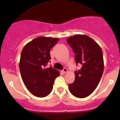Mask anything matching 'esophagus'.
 <instances>
[{"label":"esophagus","mask_w":120,"mask_h":120,"mask_svg":"<svg viewBox=\"0 0 120 120\" xmlns=\"http://www.w3.org/2000/svg\"><path fill=\"white\" fill-rule=\"evenodd\" d=\"M67 72H68V70L66 68H64L63 69V70H62V73H63L64 74H65V73H67Z\"/></svg>","instance_id":"1"}]
</instances>
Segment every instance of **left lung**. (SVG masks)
<instances>
[{
    "mask_svg": "<svg viewBox=\"0 0 120 120\" xmlns=\"http://www.w3.org/2000/svg\"><path fill=\"white\" fill-rule=\"evenodd\" d=\"M67 42L74 51L76 64L81 68L76 71L74 82L68 85L70 93L77 98L88 97L96 90L104 70L101 47L94 40L85 35H75Z\"/></svg>",
    "mask_w": 120,
    "mask_h": 120,
    "instance_id": "8db88e82",
    "label": "left lung"
}]
</instances>
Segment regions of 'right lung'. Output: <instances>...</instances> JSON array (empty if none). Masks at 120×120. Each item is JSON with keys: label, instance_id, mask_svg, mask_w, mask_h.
I'll return each instance as SVG.
<instances>
[{"label": "right lung", "instance_id": "1", "mask_svg": "<svg viewBox=\"0 0 120 120\" xmlns=\"http://www.w3.org/2000/svg\"><path fill=\"white\" fill-rule=\"evenodd\" d=\"M59 38L39 37L23 47L19 68L27 90L35 96L44 97L52 91L55 78L59 72L52 67L45 68L51 59L50 50Z\"/></svg>", "mask_w": 120, "mask_h": 120}]
</instances>
